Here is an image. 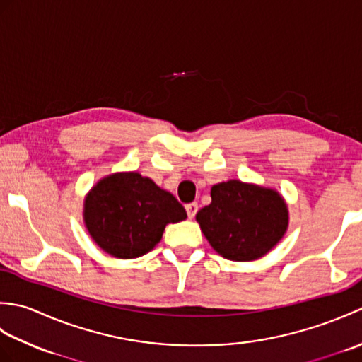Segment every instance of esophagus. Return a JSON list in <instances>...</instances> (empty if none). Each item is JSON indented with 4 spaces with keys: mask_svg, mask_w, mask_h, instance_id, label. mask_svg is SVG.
Wrapping results in <instances>:
<instances>
[{
    "mask_svg": "<svg viewBox=\"0 0 362 362\" xmlns=\"http://www.w3.org/2000/svg\"><path fill=\"white\" fill-rule=\"evenodd\" d=\"M185 209H187V213H188V218L193 219V218L196 216L199 205H197V202H191V204H188V205L185 206Z\"/></svg>",
    "mask_w": 362,
    "mask_h": 362,
    "instance_id": "34e87169",
    "label": "esophagus"
}]
</instances>
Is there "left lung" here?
<instances>
[{
  "instance_id": "left-lung-1",
  "label": "left lung",
  "mask_w": 362,
  "mask_h": 362,
  "mask_svg": "<svg viewBox=\"0 0 362 362\" xmlns=\"http://www.w3.org/2000/svg\"><path fill=\"white\" fill-rule=\"evenodd\" d=\"M210 196L211 204L197 211L196 221L221 257L255 261L286 233L288 204L274 188L232 179L213 185Z\"/></svg>"
}]
</instances>
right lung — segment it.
I'll use <instances>...</instances> for the list:
<instances>
[{
	"mask_svg": "<svg viewBox=\"0 0 362 362\" xmlns=\"http://www.w3.org/2000/svg\"><path fill=\"white\" fill-rule=\"evenodd\" d=\"M187 219L182 204L149 177L113 173L98 180L83 199V224L110 257H143L160 243L168 224Z\"/></svg>",
	"mask_w": 362,
	"mask_h": 362,
	"instance_id": "1",
	"label": "right lung"
}]
</instances>
